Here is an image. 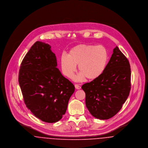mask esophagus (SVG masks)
<instances>
[{
	"instance_id": "34e87169",
	"label": "esophagus",
	"mask_w": 148,
	"mask_h": 148,
	"mask_svg": "<svg viewBox=\"0 0 148 148\" xmlns=\"http://www.w3.org/2000/svg\"><path fill=\"white\" fill-rule=\"evenodd\" d=\"M75 89H81V86H79L78 84L75 85Z\"/></svg>"
}]
</instances>
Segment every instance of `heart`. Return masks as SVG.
I'll return each instance as SVG.
<instances>
[{
    "label": "heart",
    "instance_id": "1",
    "mask_svg": "<svg viewBox=\"0 0 148 148\" xmlns=\"http://www.w3.org/2000/svg\"><path fill=\"white\" fill-rule=\"evenodd\" d=\"M109 54L102 45L79 44L69 51L68 56L61 57V67L64 75L72 79L78 65L80 71L76 79L82 81L86 77L92 80L99 77L105 71Z\"/></svg>",
    "mask_w": 148,
    "mask_h": 148
}]
</instances>
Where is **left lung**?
Wrapping results in <instances>:
<instances>
[{
	"label": "left lung",
	"mask_w": 148,
	"mask_h": 148,
	"mask_svg": "<svg viewBox=\"0 0 148 148\" xmlns=\"http://www.w3.org/2000/svg\"><path fill=\"white\" fill-rule=\"evenodd\" d=\"M82 88L85 92L86 106L94 117L108 119L119 112L130 91L131 69L117 46L103 73Z\"/></svg>",
	"instance_id": "1"
}]
</instances>
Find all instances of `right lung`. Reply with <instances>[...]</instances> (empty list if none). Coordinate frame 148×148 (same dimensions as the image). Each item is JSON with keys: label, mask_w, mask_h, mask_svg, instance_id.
<instances>
[{"label": "right lung", "mask_w": 148, "mask_h": 148, "mask_svg": "<svg viewBox=\"0 0 148 148\" xmlns=\"http://www.w3.org/2000/svg\"><path fill=\"white\" fill-rule=\"evenodd\" d=\"M50 48L36 42L22 60L18 80L28 109L42 121L53 123L65 114L75 87L56 68Z\"/></svg>", "instance_id": "right-lung-1"}]
</instances>
